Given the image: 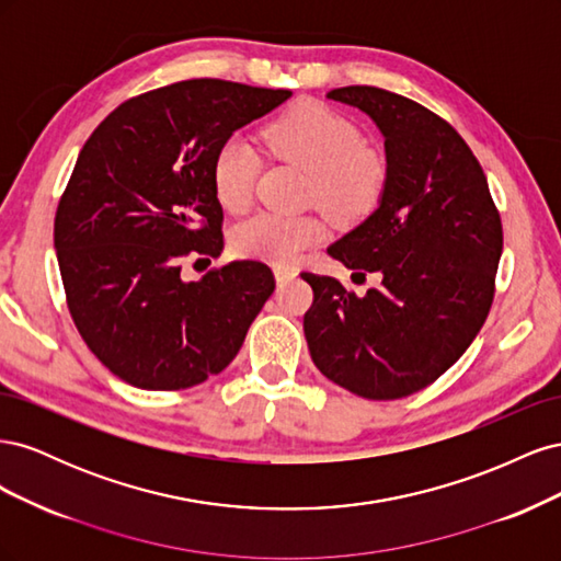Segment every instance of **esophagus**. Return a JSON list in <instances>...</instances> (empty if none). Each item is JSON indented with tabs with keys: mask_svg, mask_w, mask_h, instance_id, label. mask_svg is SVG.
Here are the masks:
<instances>
[{
	"mask_svg": "<svg viewBox=\"0 0 561 561\" xmlns=\"http://www.w3.org/2000/svg\"><path fill=\"white\" fill-rule=\"evenodd\" d=\"M274 276H276L278 283H285V280H290V278L297 276V268L285 266V264H276V266H274Z\"/></svg>",
	"mask_w": 561,
	"mask_h": 561,
	"instance_id": "esophagus-1",
	"label": "esophagus"
}]
</instances>
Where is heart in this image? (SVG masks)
<instances>
[{
	"instance_id": "heart-1",
	"label": "heart",
	"mask_w": 561,
	"mask_h": 561,
	"mask_svg": "<svg viewBox=\"0 0 561 561\" xmlns=\"http://www.w3.org/2000/svg\"><path fill=\"white\" fill-rule=\"evenodd\" d=\"M264 147L280 161L309 173V203L336 222H360L375 213L388 184V163L377 149L363 145V133L348 118L320 103H301L262 130ZM260 159L241 140L229 138L215 151L213 186L219 206L245 210L257 186ZM325 227L313 215L257 213L231 231V248L248 260L295 262L320 243Z\"/></svg>"
}]
</instances>
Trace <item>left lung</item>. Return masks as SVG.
Here are the masks:
<instances>
[{"instance_id": "left-lung-1", "label": "left lung", "mask_w": 561, "mask_h": 561, "mask_svg": "<svg viewBox=\"0 0 561 561\" xmlns=\"http://www.w3.org/2000/svg\"><path fill=\"white\" fill-rule=\"evenodd\" d=\"M330 100L358 107L383 135L388 184L360 227L328 248L346 268L379 274L365 297L304 271L316 367L367 400L426 388L461 358L494 301L503 227L480 161L445 118L375 87Z\"/></svg>"}]
</instances>
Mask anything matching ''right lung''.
I'll return each mask as SVG.
<instances>
[{
	"mask_svg": "<svg viewBox=\"0 0 561 561\" xmlns=\"http://www.w3.org/2000/svg\"><path fill=\"white\" fill-rule=\"evenodd\" d=\"M290 91L190 79L130 98L79 151L54 243L67 309L112 375L145 390L192 388L243 346L276 287L262 262L180 276L225 248L215 151ZM210 262V260H208Z\"/></svg>",
	"mask_w": 561,
	"mask_h": 561,
	"instance_id": "obj_1",
	"label": "right lung"
}]
</instances>
